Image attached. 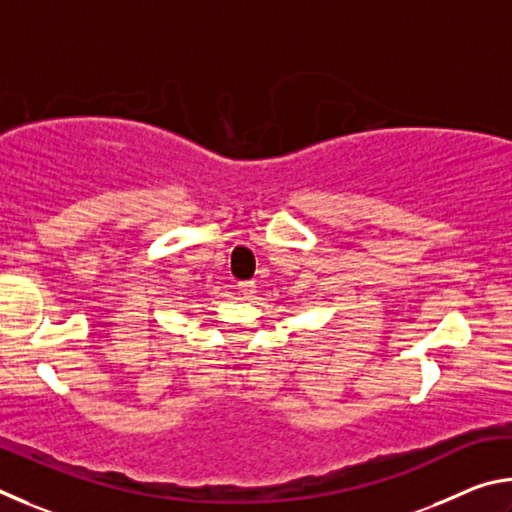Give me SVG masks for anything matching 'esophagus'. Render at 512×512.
Listing matches in <instances>:
<instances>
[{
  "label": "esophagus",
  "instance_id": "1",
  "mask_svg": "<svg viewBox=\"0 0 512 512\" xmlns=\"http://www.w3.org/2000/svg\"><path fill=\"white\" fill-rule=\"evenodd\" d=\"M237 289H239V296H244V298H253L257 293L255 282H239Z\"/></svg>",
  "mask_w": 512,
  "mask_h": 512
}]
</instances>
